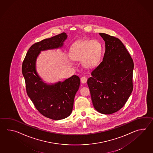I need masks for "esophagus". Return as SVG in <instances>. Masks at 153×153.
I'll use <instances>...</instances> for the list:
<instances>
[{"label": "esophagus", "mask_w": 153, "mask_h": 153, "mask_svg": "<svg viewBox=\"0 0 153 153\" xmlns=\"http://www.w3.org/2000/svg\"><path fill=\"white\" fill-rule=\"evenodd\" d=\"M87 81V78L86 77H85V76H83V77H82L81 78V82L82 83H85Z\"/></svg>", "instance_id": "1"}]
</instances>
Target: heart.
<instances>
[{"label":"heart","mask_w":153,"mask_h":153,"mask_svg":"<svg viewBox=\"0 0 153 153\" xmlns=\"http://www.w3.org/2000/svg\"><path fill=\"white\" fill-rule=\"evenodd\" d=\"M102 45L96 40H81L72 45L70 56L75 60H81L85 68L94 67L100 60L102 55Z\"/></svg>","instance_id":"b5f03b06"}]
</instances>
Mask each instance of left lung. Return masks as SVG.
<instances>
[{"label": "left lung", "instance_id": "8db88e82", "mask_svg": "<svg viewBox=\"0 0 153 153\" xmlns=\"http://www.w3.org/2000/svg\"><path fill=\"white\" fill-rule=\"evenodd\" d=\"M105 42L102 61L87 80L93 105L103 114H111L122 108L133 91L132 59L122 42L104 33Z\"/></svg>", "mask_w": 153, "mask_h": 153}]
</instances>
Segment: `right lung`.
I'll return each instance as SVG.
<instances>
[{
	"mask_svg": "<svg viewBox=\"0 0 153 153\" xmlns=\"http://www.w3.org/2000/svg\"><path fill=\"white\" fill-rule=\"evenodd\" d=\"M68 35L63 32L33 44L27 51L22 66L27 94L42 115L59 120L71 115L76 93L80 85L76 75L54 84L45 83L36 70V61L42 51L62 47Z\"/></svg>",
	"mask_w": 153,
	"mask_h": 153,
	"instance_id": "right-lung-1",
	"label": "right lung"
}]
</instances>
